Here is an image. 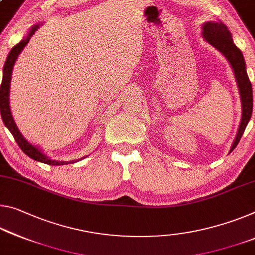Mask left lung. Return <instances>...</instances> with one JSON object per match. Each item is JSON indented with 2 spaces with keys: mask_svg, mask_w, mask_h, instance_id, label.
<instances>
[{
  "mask_svg": "<svg viewBox=\"0 0 255 255\" xmlns=\"http://www.w3.org/2000/svg\"><path fill=\"white\" fill-rule=\"evenodd\" d=\"M203 37L204 39L219 50L222 54L226 56L229 63L232 64L234 74L236 77V82L238 90H240L241 101H242V120L238 128L236 138L234 140L230 148V152L237 146L242 136H243L245 128L248 126L250 119L252 116L253 110V92L252 84L250 82L248 72H246V66L244 61V56L240 48H238L232 37V34L228 28L221 21H208L203 25ZM229 152V153H230Z\"/></svg>",
  "mask_w": 255,
  "mask_h": 255,
  "instance_id": "1",
  "label": "left lung"
}]
</instances>
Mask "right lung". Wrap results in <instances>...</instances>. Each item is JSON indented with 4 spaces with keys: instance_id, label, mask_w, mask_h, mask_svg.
<instances>
[{
    "instance_id": "add662e5",
    "label": "right lung",
    "mask_w": 255,
    "mask_h": 255,
    "mask_svg": "<svg viewBox=\"0 0 255 255\" xmlns=\"http://www.w3.org/2000/svg\"><path fill=\"white\" fill-rule=\"evenodd\" d=\"M39 25H35L34 27H31V29L28 35L26 36V38H23L21 42L18 43L17 45H14L11 48V51L9 52V55L5 60V63H4L3 67V78H2V84L0 86V112H1V118L3 120V124L5 125V127L9 129L10 132L13 136V138L15 139V142L19 145V147L21 148V151L27 154L31 159L35 161H38V162H43L46 164H51V165H62V164H67V163H74L77 162L76 161H55L52 160L48 157L47 155L44 154V153L40 151L38 147L34 146L33 144H30L28 140L21 135V132L19 131L18 127L15 126L13 117L11 115V110H10V106H9V93H10V82H11V75H12V69H13L14 62L17 60L18 55L20 54V52L22 51V48L27 45V43L29 42V39L31 36L34 35V33L37 30V28Z\"/></svg>"
}]
</instances>
